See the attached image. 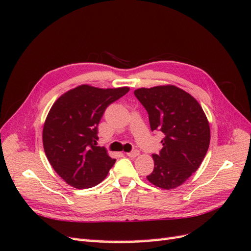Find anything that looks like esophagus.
Listing matches in <instances>:
<instances>
[{"label":"esophagus","instance_id":"1","mask_svg":"<svg viewBox=\"0 0 251 251\" xmlns=\"http://www.w3.org/2000/svg\"><path fill=\"white\" fill-rule=\"evenodd\" d=\"M140 154V152L138 151V150H135V151H131V152H128V153H126V155L127 156H129V157H137L138 155H139Z\"/></svg>","mask_w":251,"mask_h":251}]
</instances>
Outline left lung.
I'll return each instance as SVG.
<instances>
[{
  "label": "left lung",
  "mask_w": 251,
  "mask_h": 251,
  "mask_svg": "<svg viewBox=\"0 0 251 251\" xmlns=\"http://www.w3.org/2000/svg\"><path fill=\"white\" fill-rule=\"evenodd\" d=\"M134 94L148 111L151 129L164 134L147 179L164 190L178 188L199 169L208 151L210 127L205 112L193 96L172 84L138 88Z\"/></svg>",
  "instance_id": "8db88e82"
}]
</instances>
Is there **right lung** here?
Segmentation results:
<instances>
[{"label": "right lung", "mask_w": 251, "mask_h": 251, "mask_svg": "<svg viewBox=\"0 0 251 251\" xmlns=\"http://www.w3.org/2000/svg\"><path fill=\"white\" fill-rule=\"evenodd\" d=\"M129 92V87L99 88L87 84L68 90L46 116L43 147L51 167L75 189L99 184L115 159L103 147H96L98 124L110 103Z\"/></svg>", "instance_id": "right-lung-1"}]
</instances>
